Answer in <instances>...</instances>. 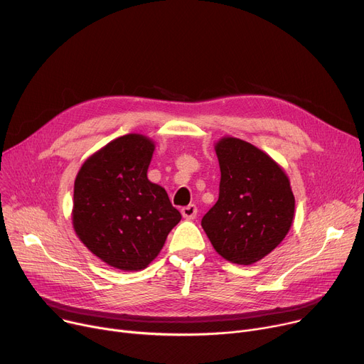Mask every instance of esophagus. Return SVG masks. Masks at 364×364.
<instances>
[{"label":"esophagus","mask_w":364,"mask_h":364,"mask_svg":"<svg viewBox=\"0 0 364 364\" xmlns=\"http://www.w3.org/2000/svg\"><path fill=\"white\" fill-rule=\"evenodd\" d=\"M196 214H198V208L195 205H188V206H184L181 209V215L186 218V220H195L196 218Z\"/></svg>","instance_id":"obj_1"}]
</instances>
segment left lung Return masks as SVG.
<instances>
[{
  "label": "left lung",
  "mask_w": 364,
  "mask_h": 364,
  "mask_svg": "<svg viewBox=\"0 0 364 364\" xmlns=\"http://www.w3.org/2000/svg\"><path fill=\"white\" fill-rule=\"evenodd\" d=\"M220 171L217 203L202 218L214 250L227 261L251 265L282 243L295 217L284 169L257 146L225 136L214 144Z\"/></svg>",
  "instance_id": "left-lung-1"
}]
</instances>
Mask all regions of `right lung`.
I'll return each instance as SVG.
<instances>
[{"mask_svg": "<svg viewBox=\"0 0 364 364\" xmlns=\"http://www.w3.org/2000/svg\"><path fill=\"white\" fill-rule=\"evenodd\" d=\"M155 141L127 134L99 149L75 178L72 225L99 259L139 272L155 259L181 214L165 188L147 178Z\"/></svg>", "mask_w": 364, "mask_h": 364, "instance_id": "add662e5", "label": "right lung"}]
</instances>
